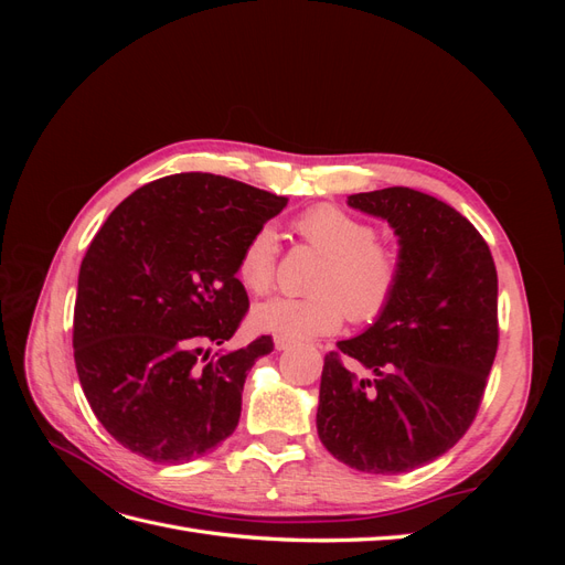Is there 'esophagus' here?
<instances>
[{
    "label": "esophagus",
    "mask_w": 565,
    "mask_h": 565,
    "mask_svg": "<svg viewBox=\"0 0 565 565\" xmlns=\"http://www.w3.org/2000/svg\"><path fill=\"white\" fill-rule=\"evenodd\" d=\"M276 349H278V351H287V349H292V341L276 339Z\"/></svg>",
    "instance_id": "obj_1"
}]
</instances>
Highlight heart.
<instances>
[{
	"instance_id": "obj_1",
	"label": "heart",
	"mask_w": 565,
	"mask_h": 565,
	"mask_svg": "<svg viewBox=\"0 0 565 565\" xmlns=\"http://www.w3.org/2000/svg\"><path fill=\"white\" fill-rule=\"evenodd\" d=\"M306 243L318 247L328 264L316 280L318 297H270L252 309L254 328L285 341H306L337 332L347 320H377L401 285L398 254L377 243V231L367 221L341 212L332 204L306 212L297 221ZM278 235L270 226L254 231L237 254L235 273L256 295L276 280Z\"/></svg>"
}]
</instances>
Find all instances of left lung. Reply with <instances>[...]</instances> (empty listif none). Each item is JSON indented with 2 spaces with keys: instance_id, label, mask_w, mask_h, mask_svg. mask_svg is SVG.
<instances>
[{
  "instance_id": "1",
  "label": "left lung",
  "mask_w": 565,
  "mask_h": 565,
  "mask_svg": "<svg viewBox=\"0 0 565 565\" xmlns=\"http://www.w3.org/2000/svg\"><path fill=\"white\" fill-rule=\"evenodd\" d=\"M349 207L398 235L401 285L363 334L324 355L318 436L351 469L405 473L448 452L478 413L498 353V270L471 221L431 195L393 185L349 195Z\"/></svg>"
}]
</instances>
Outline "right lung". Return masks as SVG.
<instances>
[{"instance_id":"obj_1","label":"right lung","mask_w":565,"mask_h":565,"mask_svg":"<svg viewBox=\"0 0 565 565\" xmlns=\"http://www.w3.org/2000/svg\"><path fill=\"white\" fill-rule=\"evenodd\" d=\"M287 198L214 174H174L122 200L94 235L77 280L79 384L106 431L131 452L183 465L237 426L259 337L214 353L249 309L235 276L247 237Z\"/></svg>"}]
</instances>
